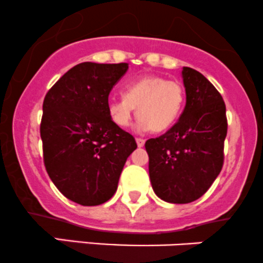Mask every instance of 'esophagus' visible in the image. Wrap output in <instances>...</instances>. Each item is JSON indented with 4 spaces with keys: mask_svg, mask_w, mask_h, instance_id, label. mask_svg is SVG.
<instances>
[{
    "mask_svg": "<svg viewBox=\"0 0 263 263\" xmlns=\"http://www.w3.org/2000/svg\"><path fill=\"white\" fill-rule=\"evenodd\" d=\"M137 144H138V147H143V145H144V143H145V140L143 139V138H137Z\"/></svg>",
    "mask_w": 263,
    "mask_h": 263,
    "instance_id": "esophagus-1",
    "label": "esophagus"
}]
</instances>
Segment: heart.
Instances as JSON below:
<instances>
[{
    "instance_id": "heart-1",
    "label": "heart",
    "mask_w": 263,
    "mask_h": 263,
    "mask_svg": "<svg viewBox=\"0 0 263 263\" xmlns=\"http://www.w3.org/2000/svg\"><path fill=\"white\" fill-rule=\"evenodd\" d=\"M183 104L185 90L181 83L161 76H144L125 86L124 97L107 102V114L116 126L126 128L137 109L138 129L158 133L167 130L176 123Z\"/></svg>"
}]
</instances>
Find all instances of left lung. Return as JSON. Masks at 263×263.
<instances>
[{
	"label": "left lung",
	"mask_w": 263,
	"mask_h": 263,
	"mask_svg": "<svg viewBox=\"0 0 263 263\" xmlns=\"http://www.w3.org/2000/svg\"><path fill=\"white\" fill-rule=\"evenodd\" d=\"M186 105L177 123L145 142L152 187L172 204L201 197L221 171L227 137L226 104L206 77L182 69Z\"/></svg>",
	"instance_id": "left-lung-1"
}]
</instances>
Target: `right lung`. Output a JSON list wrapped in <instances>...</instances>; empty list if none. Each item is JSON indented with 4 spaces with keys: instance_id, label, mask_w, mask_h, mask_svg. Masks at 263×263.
Returning a JSON list of instances; mask_svg holds the SVG:
<instances>
[{
    "instance_id": "obj_1",
    "label": "right lung",
    "mask_w": 263,
    "mask_h": 263,
    "mask_svg": "<svg viewBox=\"0 0 263 263\" xmlns=\"http://www.w3.org/2000/svg\"><path fill=\"white\" fill-rule=\"evenodd\" d=\"M128 63H80L45 95L40 137L44 164L59 191L83 206L106 202L137 143L107 114L110 91Z\"/></svg>"
}]
</instances>
